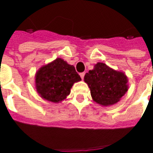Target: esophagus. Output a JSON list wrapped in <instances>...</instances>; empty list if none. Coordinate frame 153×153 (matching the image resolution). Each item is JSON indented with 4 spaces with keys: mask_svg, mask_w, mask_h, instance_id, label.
Returning a JSON list of instances; mask_svg holds the SVG:
<instances>
[{
    "mask_svg": "<svg viewBox=\"0 0 153 153\" xmlns=\"http://www.w3.org/2000/svg\"><path fill=\"white\" fill-rule=\"evenodd\" d=\"M85 72H82V73H80V77H81V79H84V76H85Z\"/></svg>",
    "mask_w": 153,
    "mask_h": 153,
    "instance_id": "1",
    "label": "esophagus"
}]
</instances>
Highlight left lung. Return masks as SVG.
<instances>
[{
  "mask_svg": "<svg viewBox=\"0 0 153 153\" xmlns=\"http://www.w3.org/2000/svg\"><path fill=\"white\" fill-rule=\"evenodd\" d=\"M93 100L102 105H111L120 101L128 91V79L123 72L117 71L98 62L84 77Z\"/></svg>",
  "mask_w": 153,
  "mask_h": 153,
  "instance_id": "left-lung-1",
  "label": "left lung"
}]
</instances>
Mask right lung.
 Masks as SVG:
<instances>
[{"label":"right lung","instance_id":"obj_1","mask_svg":"<svg viewBox=\"0 0 153 153\" xmlns=\"http://www.w3.org/2000/svg\"><path fill=\"white\" fill-rule=\"evenodd\" d=\"M81 80L74 66L58 58L42 67L36 75V87L42 98L59 102L67 98L73 84Z\"/></svg>","mask_w":153,"mask_h":153}]
</instances>
